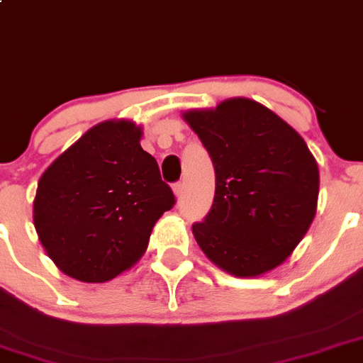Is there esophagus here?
Wrapping results in <instances>:
<instances>
[{
	"mask_svg": "<svg viewBox=\"0 0 363 363\" xmlns=\"http://www.w3.org/2000/svg\"><path fill=\"white\" fill-rule=\"evenodd\" d=\"M182 188H184V186H182V182H175V184H174L175 196H181L182 195Z\"/></svg>",
	"mask_w": 363,
	"mask_h": 363,
	"instance_id": "1",
	"label": "esophagus"
}]
</instances>
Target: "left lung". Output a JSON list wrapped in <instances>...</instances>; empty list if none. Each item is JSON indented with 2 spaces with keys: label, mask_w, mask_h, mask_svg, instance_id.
I'll return each mask as SVG.
<instances>
[{
  "label": "left lung",
  "mask_w": 363,
  "mask_h": 363,
  "mask_svg": "<svg viewBox=\"0 0 363 363\" xmlns=\"http://www.w3.org/2000/svg\"><path fill=\"white\" fill-rule=\"evenodd\" d=\"M216 174L213 207L193 235L211 262L234 277L275 269L303 239L318 209L319 168L287 122L245 97L189 110Z\"/></svg>",
  "instance_id": "obj_1"
}]
</instances>
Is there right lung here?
Wrapping results in <instances>:
<instances>
[{
    "mask_svg": "<svg viewBox=\"0 0 363 363\" xmlns=\"http://www.w3.org/2000/svg\"><path fill=\"white\" fill-rule=\"evenodd\" d=\"M142 128L106 121L88 129L42 174L33 223L49 259L79 282L115 279L140 260L175 196Z\"/></svg>",
    "mask_w": 363,
    "mask_h": 363,
    "instance_id": "add662e5",
    "label": "right lung"
}]
</instances>
